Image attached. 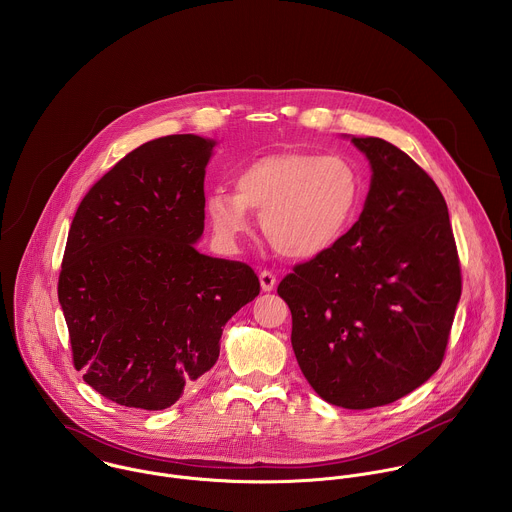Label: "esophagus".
<instances>
[{
    "label": "esophagus",
    "instance_id": "esophagus-1",
    "mask_svg": "<svg viewBox=\"0 0 512 512\" xmlns=\"http://www.w3.org/2000/svg\"><path fill=\"white\" fill-rule=\"evenodd\" d=\"M276 282L278 280H276V276L272 272H268V270L260 272V286H262L264 292H272L276 288Z\"/></svg>",
    "mask_w": 512,
    "mask_h": 512
}]
</instances>
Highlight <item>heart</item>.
<instances>
[{
    "mask_svg": "<svg viewBox=\"0 0 512 512\" xmlns=\"http://www.w3.org/2000/svg\"><path fill=\"white\" fill-rule=\"evenodd\" d=\"M236 193L215 189L205 215L224 246L234 248L250 232V211L270 246L292 260L327 252L351 226L363 199L359 167L343 155L282 151L244 165Z\"/></svg>",
    "mask_w": 512,
    "mask_h": 512,
    "instance_id": "obj_1",
    "label": "heart"
}]
</instances>
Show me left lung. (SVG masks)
Instances as JSON below:
<instances>
[{
    "mask_svg": "<svg viewBox=\"0 0 512 512\" xmlns=\"http://www.w3.org/2000/svg\"><path fill=\"white\" fill-rule=\"evenodd\" d=\"M372 177L359 220L327 252L297 264L280 286L292 347L329 404H390L438 370L461 268L445 199L402 149L353 138Z\"/></svg>",
    "mask_w": 512,
    "mask_h": 512,
    "instance_id": "left-lung-1",
    "label": "left lung"
}]
</instances>
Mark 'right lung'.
Returning a JSON list of instances; mask_svg holds the SVG:
<instances>
[{"label": "right lung", "instance_id": "obj_1", "mask_svg": "<svg viewBox=\"0 0 512 512\" xmlns=\"http://www.w3.org/2000/svg\"><path fill=\"white\" fill-rule=\"evenodd\" d=\"M215 142L151 140L80 201L59 276L73 363L104 398L140 410L175 404L217 363L226 321L260 293L244 262L195 248Z\"/></svg>", "mask_w": 512, "mask_h": 512}]
</instances>
